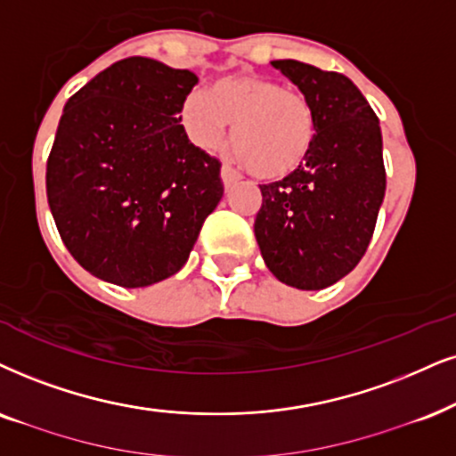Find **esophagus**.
<instances>
[{"label": "esophagus", "mask_w": 456, "mask_h": 456, "mask_svg": "<svg viewBox=\"0 0 456 456\" xmlns=\"http://www.w3.org/2000/svg\"><path fill=\"white\" fill-rule=\"evenodd\" d=\"M221 178H223L224 187H229V185H233L235 181H240V172L235 170V168H232V166H229V164H223L221 166Z\"/></svg>", "instance_id": "obj_1"}]
</instances>
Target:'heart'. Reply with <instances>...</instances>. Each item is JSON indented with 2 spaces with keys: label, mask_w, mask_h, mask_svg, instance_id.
Listing matches in <instances>:
<instances>
[{
  "label": "heart",
  "mask_w": 456,
  "mask_h": 456,
  "mask_svg": "<svg viewBox=\"0 0 456 456\" xmlns=\"http://www.w3.org/2000/svg\"><path fill=\"white\" fill-rule=\"evenodd\" d=\"M183 124L201 149H215L227 124L233 126L235 155L261 178H284L301 168L318 138V113L309 96L256 75H229L206 94H191Z\"/></svg>",
  "instance_id": "obj_1"
}]
</instances>
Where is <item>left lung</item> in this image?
Returning a JSON list of instances; mask_svg holds the SVG:
<instances>
[{"label":"left lung","instance_id":"left-lung-1","mask_svg":"<svg viewBox=\"0 0 456 456\" xmlns=\"http://www.w3.org/2000/svg\"><path fill=\"white\" fill-rule=\"evenodd\" d=\"M307 94L318 138L301 168L261 185L255 235L271 273L301 290L332 286L362 261L385 198L377 113L349 77L301 61H273Z\"/></svg>","mask_w":456,"mask_h":456}]
</instances>
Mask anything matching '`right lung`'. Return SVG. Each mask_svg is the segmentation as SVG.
<instances>
[{"label": "right lung", "instance_id": "add662e5", "mask_svg": "<svg viewBox=\"0 0 456 456\" xmlns=\"http://www.w3.org/2000/svg\"><path fill=\"white\" fill-rule=\"evenodd\" d=\"M195 84L187 69L130 56L62 109L45 193L67 250L96 278L141 288L175 275L221 201V161L181 126Z\"/></svg>", "mask_w": 456, "mask_h": 456}]
</instances>
